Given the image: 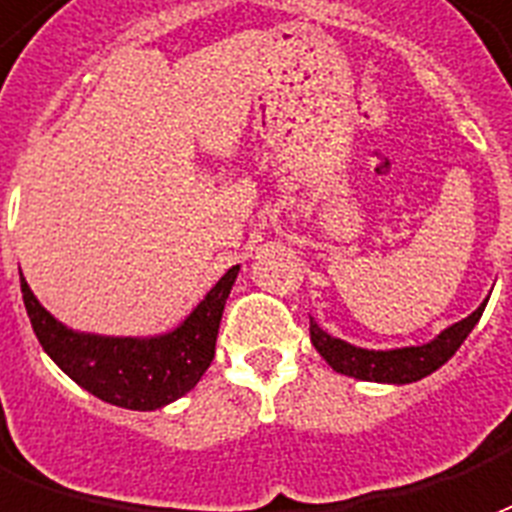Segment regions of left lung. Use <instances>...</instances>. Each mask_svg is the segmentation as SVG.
I'll return each instance as SVG.
<instances>
[{
	"label": "left lung",
	"instance_id": "1",
	"mask_svg": "<svg viewBox=\"0 0 512 512\" xmlns=\"http://www.w3.org/2000/svg\"><path fill=\"white\" fill-rule=\"evenodd\" d=\"M486 302H480V308L472 311L461 322L450 324L447 330L436 335L434 341L420 343V346H401V349H363L349 341H341L335 335L324 333L311 316V343L316 352L322 354L327 365L343 376H354L363 382H382V384H409L420 382L428 374L439 371L442 365L453 357L466 335L475 330L480 316L486 311Z\"/></svg>",
	"mask_w": 512,
	"mask_h": 512
}]
</instances>
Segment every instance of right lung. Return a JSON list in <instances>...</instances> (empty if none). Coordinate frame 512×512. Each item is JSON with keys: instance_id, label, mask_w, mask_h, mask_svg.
Segmentation results:
<instances>
[{"instance_id": "right-lung-1", "label": "right lung", "mask_w": 512, "mask_h": 512, "mask_svg": "<svg viewBox=\"0 0 512 512\" xmlns=\"http://www.w3.org/2000/svg\"><path fill=\"white\" fill-rule=\"evenodd\" d=\"M240 264L220 278L204 300L160 335H98L67 327L40 305L21 275L26 313L43 352L65 371L78 387H84L106 404L152 412L163 409L190 393L215 357L223 305L237 281Z\"/></svg>"}]
</instances>
